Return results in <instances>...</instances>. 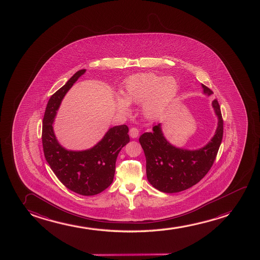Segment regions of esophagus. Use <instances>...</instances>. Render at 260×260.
<instances>
[{"label":"esophagus","instance_id":"34e87169","mask_svg":"<svg viewBox=\"0 0 260 260\" xmlns=\"http://www.w3.org/2000/svg\"><path fill=\"white\" fill-rule=\"evenodd\" d=\"M129 136L131 138H137L139 136V130L136 127H132L129 130Z\"/></svg>","mask_w":260,"mask_h":260}]
</instances>
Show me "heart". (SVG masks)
<instances>
[{
  "instance_id": "heart-1",
  "label": "heart",
  "mask_w": 260,
  "mask_h": 260,
  "mask_svg": "<svg viewBox=\"0 0 260 260\" xmlns=\"http://www.w3.org/2000/svg\"><path fill=\"white\" fill-rule=\"evenodd\" d=\"M177 92L178 83L174 77L151 72L136 74L125 81L124 96H116L115 104L120 113L128 115L130 103H142L144 117L154 120L164 113Z\"/></svg>"
}]
</instances>
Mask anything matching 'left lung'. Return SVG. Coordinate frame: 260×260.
<instances>
[{
  "mask_svg": "<svg viewBox=\"0 0 260 260\" xmlns=\"http://www.w3.org/2000/svg\"><path fill=\"white\" fill-rule=\"evenodd\" d=\"M203 93L211 95L209 88L201 84ZM212 107L217 117V126L212 138L197 150L176 147L166 139L161 123L152 131L140 136L139 142L146 157L147 179L157 190L175 193L199 183L209 172L215 161L223 138V118L216 100Z\"/></svg>",
  "mask_w": 260,
  "mask_h": 260,
  "instance_id": "1",
  "label": "left lung"
}]
</instances>
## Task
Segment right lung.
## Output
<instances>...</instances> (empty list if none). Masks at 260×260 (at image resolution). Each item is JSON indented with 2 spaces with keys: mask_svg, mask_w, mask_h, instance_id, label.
<instances>
[{
  "mask_svg": "<svg viewBox=\"0 0 260 260\" xmlns=\"http://www.w3.org/2000/svg\"><path fill=\"white\" fill-rule=\"evenodd\" d=\"M85 71L78 70L49 100L43 120L42 141L45 159L58 179L76 193L92 196L113 182L117 155L130 138L127 125L121 124L110 127L101 141L87 150H68L59 143L53 130L57 111L67 92Z\"/></svg>",
  "mask_w": 260,
  "mask_h": 260,
  "instance_id": "add662e5",
  "label": "right lung"
}]
</instances>
